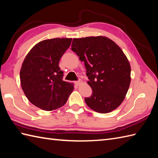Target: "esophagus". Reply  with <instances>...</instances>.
<instances>
[{
	"instance_id": "34e87169",
	"label": "esophagus",
	"mask_w": 158,
	"mask_h": 158,
	"mask_svg": "<svg viewBox=\"0 0 158 158\" xmlns=\"http://www.w3.org/2000/svg\"><path fill=\"white\" fill-rule=\"evenodd\" d=\"M82 83H83V81H82V80H81V79H79V81H75L76 85H81Z\"/></svg>"
}]
</instances>
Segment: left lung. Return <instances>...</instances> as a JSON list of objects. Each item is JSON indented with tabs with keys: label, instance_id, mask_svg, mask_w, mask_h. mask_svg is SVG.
<instances>
[{
	"label": "left lung",
	"instance_id": "left-lung-1",
	"mask_svg": "<svg viewBox=\"0 0 158 158\" xmlns=\"http://www.w3.org/2000/svg\"><path fill=\"white\" fill-rule=\"evenodd\" d=\"M71 48L85 63L93 92L85 98L87 105L100 113L116 109L125 98L131 81L130 62L122 49L103 36L73 39Z\"/></svg>",
	"mask_w": 158,
	"mask_h": 158
}]
</instances>
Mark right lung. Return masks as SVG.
<instances>
[{
    "mask_svg": "<svg viewBox=\"0 0 158 158\" xmlns=\"http://www.w3.org/2000/svg\"><path fill=\"white\" fill-rule=\"evenodd\" d=\"M70 38L46 39L38 43L26 55L20 70V82L32 105L53 110L66 102L74 83L62 80L59 62L71 43Z\"/></svg>",
    "mask_w": 158,
    "mask_h": 158,
    "instance_id": "1",
    "label": "right lung"
}]
</instances>
